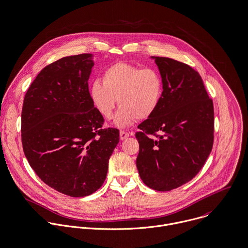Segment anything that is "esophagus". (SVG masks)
Returning a JSON list of instances; mask_svg holds the SVG:
<instances>
[{"label": "esophagus", "mask_w": 248, "mask_h": 248, "mask_svg": "<svg viewBox=\"0 0 248 248\" xmlns=\"http://www.w3.org/2000/svg\"><path fill=\"white\" fill-rule=\"evenodd\" d=\"M128 136H129V133H128V132H126V131H124V130H121V131H120V138H121V140L126 139Z\"/></svg>", "instance_id": "34e87169"}]
</instances>
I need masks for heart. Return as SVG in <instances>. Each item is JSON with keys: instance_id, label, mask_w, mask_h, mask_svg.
<instances>
[{"instance_id": "obj_1", "label": "heart", "mask_w": 248, "mask_h": 248, "mask_svg": "<svg viewBox=\"0 0 248 248\" xmlns=\"http://www.w3.org/2000/svg\"><path fill=\"white\" fill-rule=\"evenodd\" d=\"M162 94L163 81L157 70L123 62L106 68L102 82L94 80L90 87L94 107L106 119L112 117L119 100L121 107L115 119L119 126L151 117L158 108Z\"/></svg>"}]
</instances>
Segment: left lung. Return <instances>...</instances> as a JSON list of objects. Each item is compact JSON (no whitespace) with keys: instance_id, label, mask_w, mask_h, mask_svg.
Instances as JSON below:
<instances>
[{"instance_id":"obj_1","label":"left lung","mask_w":248,"mask_h":248,"mask_svg":"<svg viewBox=\"0 0 248 248\" xmlns=\"http://www.w3.org/2000/svg\"><path fill=\"white\" fill-rule=\"evenodd\" d=\"M163 81L156 111L138 125L136 166L143 183L169 191L191 181L214 144L215 112L200 74L186 63L152 57Z\"/></svg>"}]
</instances>
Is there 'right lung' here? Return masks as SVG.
Instances as JSON below:
<instances>
[{
	"label": "right lung",
	"mask_w": 248,
	"mask_h": 248,
	"mask_svg": "<svg viewBox=\"0 0 248 248\" xmlns=\"http://www.w3.org/2000/svg\"><path fill=\"white\" fill-rule=\"evenodd\" d=\"M92 54L63 57L45 66L28 89L21 114L24 154L53 189L84 197L104 183L119 129L104 119L89 92Z\"/></svg>",
	"instance_id": "obj_1"
}]
</instances>
